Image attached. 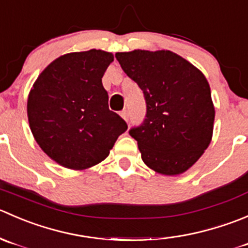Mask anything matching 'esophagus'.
<instances>
[{
	"label": "esophagus",
	"mask_w": 248,
	"mask_h": 248,
	"mask_svg": "<svg viewBox=\"0 0 248 248\" xmlns=\"http://www.w3.org/2000/svg\"><path fill=\"white\" fill-rule=\"evenodd\" d=\"M121 117L127 123V121H129V113H127L126 109H124V111L121 112Z\"/></svg>",
	"instance_id": "esophagus-1"
}]
</instances>
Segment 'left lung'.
Instances as JSON below:
<instances>
[{
  "label": "left lung",
  "mask_w": 248,
  "mask_h": 248,
  "mask_svg": "<svg viewBox=\"0 0 248 248\" xmlns=\"http://www.w3.org/2000/svg\"><path fill=\"white\" fill-rule=\"evenodd\" d=\"M143 92L147 113L129 134L149 169L176 176L192 168L212 140L215 106L204 73L170 50L116 53Z\"/></svg>",
  "instance_id": "1"
}]
</instances>
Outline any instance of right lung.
I'll list each match as a JSON object with an SVG mask.
<instances>
[{
  "label": "right lung",
  "instance_id": "obj_1",
  "mask_svg": "<svg viewBox=\"0 0 248 248\" xmlns=\"http://www.w3.org/2000/svg\"><path fill=\"white\" fill-rule=\"evenodd\" d=\"M113 54L90 49L59 56L33 83L28 99L31 132L55 163L85 170L108 156L127 125L108 108L102 77Z\"/></svg>",
  "mask_w": 248,
  "mask_h": 248
}]
</instances>
